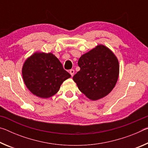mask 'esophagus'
Here are the masks:
<instances>
[{"instance_id":"esophagus-1","label":"esophagus","mask_w":148,"mask_h":148,"mask_svg":"<svg viewBox=\"0 0 148 148\" xmlns=\"http://www.w3.org/2000/svg\"><path fill=\"white\" fill-rule=\"evenodd\" d=\"M69 72H70V74H71V76H74V70H73V69L70 70Z\"/></svg>"}]
</instances>
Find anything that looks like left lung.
I'll return each instance as SVG.
<instances>
[{
  "label": "left lung",
  "instance_id": "left-lung-1",
  "mask_svg": "<svg viewBox=\"0 0 148 148\" xmlns=\"http://www.w3.org/2000/svg\"><path fill=\"white\" fill-rule=\"evenodd\" d=\"M80 71L73 76L78 89L89 99L96 101L108 95L118 79L117 57L103 45L84 54L78 60Z\"/></svg>",
  "mask_w": 148,
  "mask_h": 148
}]
</instances>
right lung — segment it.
<instances>
[{
	"instance_id": "1",
	"label": "right lung",
	"mask_w": 148,
	"mask_h": 148,
	"mask_svg": "<svg viewBox=\"0 0 148 148\" xmlns=\"http://www.w3.org/2000/svg\"><path fill=\"white\" fill-rule=\"evenodd\" d=\"M22 75L29 91L44 99L57 93L62 82L71 77L53 54L41 52L34 53L26 60Z\"/></svg>"
}]
</instances>
